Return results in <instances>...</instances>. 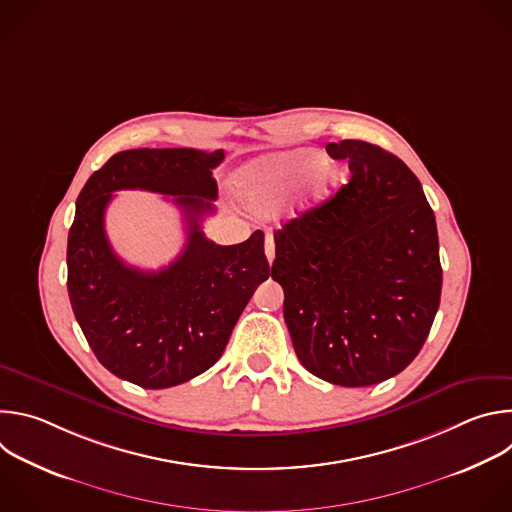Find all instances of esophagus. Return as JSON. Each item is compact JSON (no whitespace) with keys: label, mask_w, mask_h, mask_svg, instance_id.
Instances as JSON below:
<instances>
[{"label":"esophagus","mask_w":512,"mask_h":512,"mask_svg":"<svg viewBox=\"0 0 512 512\" xmlns=\"http://www.w3.org/2000/svg\"><path fill=\"white\" fill-rule=\"evenodd\" d=\"M265 255H267V261L273 263L275 259V241L271 235H265Z\"/></svg>","instance_id":"obj_1"}]
</instances>
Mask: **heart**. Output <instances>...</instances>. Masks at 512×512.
Wrapping results in <instances>:
<instances>
[{
  "label": "heart",
  "instance_id": "1",
  "mask_svg": "<svg viewBox=\"0 0 512 512\" xmlns=\"http://www.w3.org/2000/svg\"><path fill=\"white\" fill-rule=\"evenodd\" d=\"M298 184L302 186V206H318L332 196L338 184V170L318 152L300 148L255 160L237 176L243 200L261 212L281 204Z\"/></svg>",
  "mask_w": 512,
  "mask_h": 512
}]
</instances>
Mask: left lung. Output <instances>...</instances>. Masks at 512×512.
Listing matches in <instances>:
<instances>
[{"label": "left lung", "mask_w": 512, "mask_h": 512, "mask_svg": "<svg viewBox=\"0 0 512 512\" xmlns=\"http://www.w3.org/2000/svg\"><path fill=\"white\" fill-rule=\"evenodd\" d=\"M350 182L275 231L271 277L300 362L328 383L369 387L419 354L442 296L440 241L417 176L379 145L328 143Z\"/></svg>", "instance_id": "left-lung-1"}]
</instances>
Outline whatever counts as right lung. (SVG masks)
<instances>
[{
	"instance_id": "right-lung-1",
	"label": "right lung",
	"mask_w": 512,
	"mask_h": 512,
	"mask_svg": "<svg viewBox=\"0 0 512 512\" xmlns=\"http://www.w3.org/2000/svg\"><path fill=\"white\" fill-rule=\"evenodd\" d=\"M225 152L127 150L97 170L77 198L68 233V298L95 356L115 377L143 389H168L221 358L253 291L269 277L263 233L216 245L200 229L216 198L212 170ZM117 189L174 195L189 239L160 272L123 264L104 233V210Z\"/></svg>"
}]
</instances>
